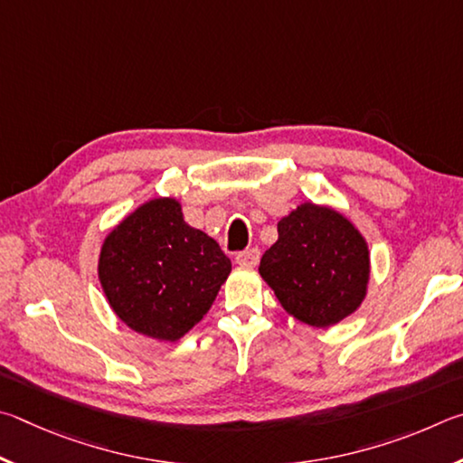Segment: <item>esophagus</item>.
Segmentation results:
<instances>
[{"instance_id":"esophagus-1","label":"esophagus","mask_w":463,"mask_h":463,"mask_svg":"<svg viewBox=\"0 0 463 463\" xmlns=\"http://www.w3.org/2000/svg\"><path fill=\"white\" fill-rule=\"evenodd\" d=\"M258 262H260V250L258 248L244 250V252H240L236 256V264L248 266V269H254V266H258Z\"/></svg>"}]
</instances>
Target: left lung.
Returning a JSON list of instances; mask_svg holds the SVG:
<instances>
[{"label":"left lung","mask_w":463,"mask_h":463,"mask_svg":"<svg viewBox=\"0 0 463 463\" xmlns=\"http://www.w3.org/2000/svg\"><path fill=\"white\" fill-rule=\"evenodd\" d=\"M258 270L287 313L307 326L329 327L366 297L368 244L342 213L303 203L280 219L279 240Z\"/></svg>","instance_id":"8db88e82"}]
</instances>
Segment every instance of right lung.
Returning a JSON list of instances; mask_svg holds the SVG:
<instances>
[{
	"mask_svg": "<svg viewBox=\"0 0 463 463\" xmlns=\"http://www.w3.org/2000/svg\"><path fill=\"white\" fill-rule=\"evenodd\" d=\"M230 272V258L184 222L175 199L137 207L113 227L99 256L113 313L137 334L165 342H176L203 319Z\"/></svg>",
	"mask_w": 463,
	"mask_h": 463,
	"instance_id": "add662e5",
	"label": "right lung"
}]
</instances>
